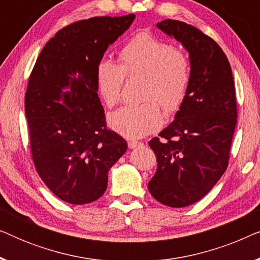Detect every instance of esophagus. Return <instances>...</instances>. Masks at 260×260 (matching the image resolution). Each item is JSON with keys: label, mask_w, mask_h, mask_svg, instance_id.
I'll use <instances>...</instances> for the list:
<instances>
[{"label": "esophagus", "mask_w": 260, "mask_h": 260, "mask_svg": "<svg viewBox=\"0 0 260 260\" xmlns=\"http://www.w3.org/2000/svg\"><path fill=\"white\" fill-rule=\"evenodd\" d=\"M127 145H129L130 149H134V148H137V147H142L143 143H141V142H138V141H130L129 143H127Z\"/></svg>", "instance_id": "1"}]
</instances>
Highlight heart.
Returning <instances> with one entry per match:
<instances>
[{"label":"heart","mask_w":260,"mask_h":260,"mask_svg":"<svg viewBox=\"0 0 260 260\" xmlns=\"http://www.w3.org/2000/svg\"><path fill=\"white\" fill-rule=\"evenodd\" d=\"M119 61L105 59L98 63L97 85L103 101L108 108H115L127 76L144 78L141 87L143 103L117 110L109 116V123L125 137L147 136L162 125L159 108L170 115L179 111L186 101L191 78L189 56L150 31H141L120 49Z\"/></svg>","instance_id":"heart-1"}]
</instances>
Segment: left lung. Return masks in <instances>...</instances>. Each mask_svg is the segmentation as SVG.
<instances>
[{
  "label": "left lung",
  "mask_w": 260,
  "mask_h": 260,
  "mask_svg": "<svg viewBox=\"0 0 260 260\" xmlns=\"http://www.w3.org/2000/svg\"><path fill=\"white\" fill-rule=\"evenodd\" d=\"M157 28L189 52L191 78L183 105L159 137L149 141L157 170L148 183L156 200L186 207L205 197L229 166L237 125L232 70L221 47L197 27L167 19Z\"/></svg>",
  "instance_id": "1"
}]
</instances>
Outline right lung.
<instances>
[{"mask_svg":"<svg viewBox=\"0 0 260 260\" xmlns=\"http://www.w3.org/2000/svg\"><path fill=\"white\" fill-rule=\"evenodd\" d=\"M134 19V14L95 16L63 27L42 48L28 80L31 159L49 190L69 204L101 198L110 168L127 149L106 126L97 66Z\"/></svg>","mask_w":260,"mask_h":260,"instance_id":"obj_1","label":"right lung"}]
</instances>
